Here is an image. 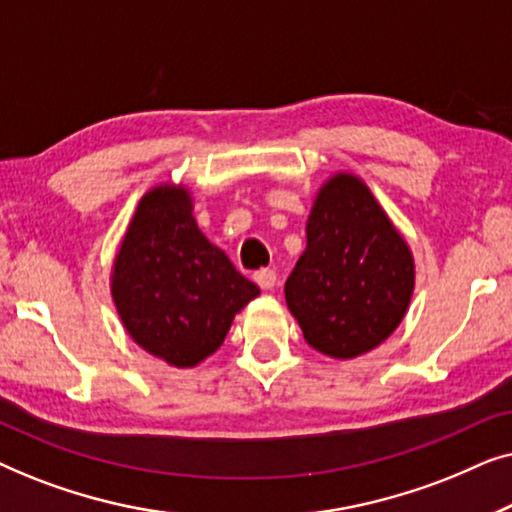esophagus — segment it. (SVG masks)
<instances>
[{
  "label": "esophagus",
  "mask_w": 512,
  "mask_h": 512,
  "mask_svg": "<svg viewBox=\"0 0 512 512\" xmlns=\"http://www.w3.org/2000/svg\"><path fill=\"white\" fill-rule=\"evenodd\" d=\"M254 279L261 289H272V286L277 284V272L275 270H258Z\"/></svg>",
  "instance_id": "1"
}]
</instances>
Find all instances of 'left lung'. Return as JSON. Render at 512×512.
I'll return each mask as SVG.
<instances>
[{
	"label": "left lung",
	"instance_id": "left-lung-1",
	"mask_svg": "<svg viewBox=\"0 0 512 512\" xmlns=\"http://www.w3.org/2000/svg\"><path fill=\"white\" fill-rule=\"evenodd\" d=\"M415 265L366 184L338 174L307 219V247L286 279V305L307 345L354 359L380 345L408 310Z\"/></svg>",
	"mask_w": 512,
	"mask_h": 512
}]
</instances>
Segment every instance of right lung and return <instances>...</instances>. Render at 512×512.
<instances>
[{
  "label": "right lung",
  "instance_id": "right-lung-1",
  "mask_svg": "<svg viewBox=\"0 0 512 512\" xmlns=\"http://www.w3.org/2000/svg\"><path fill=\"white\" fill-rule=\"evenodd\" d=\"M111 293L139 347L191 368L221 347L235 314L261 291L200 233L184 188L160 186L130 221Z\"/></svg>",
  "mask_w": 512,
  "mask_h": 512
}]
</instances>
